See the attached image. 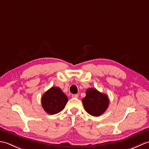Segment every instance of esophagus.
I'll use <instances>...</instances> for the list:
<instances>
[{
    "mask_svg": "<svg viewBox=\"0 0 149 149\" xmlns=\"http://www.w3.org/2000/svg\"><path fill=\"white\" fill-rule=\"evenodd\" d=\"M72 97L73 98H78L79 95H78V94H72Z\"/></svg>",
    "mask_w": 149,
    "mask_h": 149,
    "instance_id": "esophagus-1",
    "label": "esophagus"
}]
</instances>
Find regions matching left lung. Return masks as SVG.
<instances>
[{"instance_id": "left-lung-1", "label": "left lung", "mask_w": 149, "mask_h": 149, "mask_svg": "<svg viewBox=\"0 0 149 149\" xmlns=\"http://www.w3.org/2000/svg\"><path fill=\"white\" fill-rule=\"evenodd\" d=\"M82 101L86 111L93 116L102 115L109 106L108 97L94 88L86 90V97Z\"/></svg>"}]
</instances>
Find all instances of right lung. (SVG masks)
<instances>
[{"label":"right lung","instance_id":"obj_1","mask_svg":"<svg viewBox=\"0 0 149 149\" xmlns=\"http://www.w3.org/2000/svg\"><path fill=\"white\" fill-rule=\"evenodd\" d=\"M68 98L58 87H52L43 95L42 105L49 115H55L64 109Z\"/></svg>","mask_w":149,"mask_h":149}]
</instances>
